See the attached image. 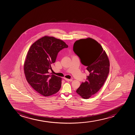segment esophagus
Wrapping results in <instances>:
<instances>
[{"mask_svg":"<svg viewBox=\"0 0 135 135\" xmlns=\"http://www.w3.org/2000/svg\"><path fill=\"white\" fill-rule=\"evenodd\" d=\"M64 79L68 81H73L72 79H67V78H64Z\"/></svg>","mask_w":135,"mask_h":135,"instance_id":"34e87169","label":"esophagus"}]
</instances>
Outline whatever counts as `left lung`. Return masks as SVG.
<instances>
[{
  "label": "left lung",
  "instance_id": "8db88e82",
  "mask_svg": "<svg viewBox=\"0 0 135 135\" xmlns=\"http://www.w3.org/2000/svg\"><path fill=\"white\" fill-rule=\"evenodd\" d=\"M73 50L89 73L76 92L83 99H88L97 93L106 81L109 72V58L100 44L91 38L76 41Z\"/></svg>",
  "mask_w": 135,
  "mask_h": 135
}]
</instances>
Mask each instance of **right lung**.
<instances>
[{"label":"right lung","instance_id":"right-lung-1","mask_svg":"<svg viewBox=\"0 0 135 135\" xmlns=\"http://www.w3.org/2000/svg\"><path fill=\"white\" fill-rule=\"evenodd\" d=\"M68 47L62 40L47 36L31 46L23 70L26 80L38 93L46 97L59 90L62 78L49 74L48 70L51 69V64L55 62L59 52Z\"/></svg>","mask_w":135,"mask_h":135}]
</instances>
